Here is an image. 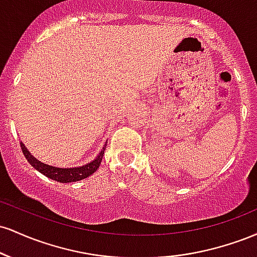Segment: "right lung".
I'll list each match as a JSON object with an SVG mask.
<instances>
[{"instance_id":"1","label":"right lung","mask_w":257,"mask_h":257,"mask_svg":"<svg viewBox=\"0 0 257 257\" xmlns=\"http://www.w3.org/2000/svg\"><path fill=\"white\" fill-rule=\"evenodd\" d=\"M20 147H22L23 153H24L25 158L28 159L29 163L31 164L35 169L38 170L40 173H42L43 175H46L47 178L55 180L58 182H75L79 181V180H83L88 176H90L91 174L95 173L98 170L102 161V156H104V150L99 153L98 158L94 159L90 163L85 164L83 167L79 168H55L52 166H48V164H44L42 162L37 161L34 156H31V153L26 150L24 144L20 143Z\"/></svg>"}]
</instances>
